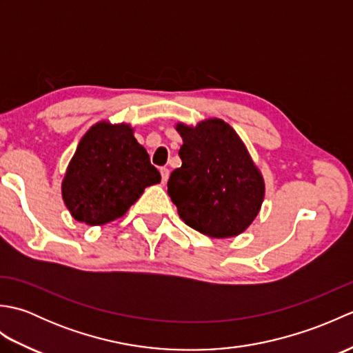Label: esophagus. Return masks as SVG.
Here are the masks:
<instances>
[{
	"label": "esophagus",
	"instance_id": "34e87169",
	"mask_svg": "<svg viewBox=\"0 0 353 353\" xmlns=\"http://www.w3.org/2000/svg\"><path fill=\"white\" fill-rule=\"evenodd\" d=\"M161 176H162V183H167L168 176H170V170L162 167V168H161Z\"/></svg>",
	"mask_w": 353,
	"mask_h": 353
}]
</instances>
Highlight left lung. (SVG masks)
<instances>
[{
    "label": "left lung",
    "instance_id": "obj_1",
    "mask_svg": "<svg viewBox=\"0 0 353 353\" xmlns=\"http://www.w3.org/2000/svg\"><path fill=\"white\" fill-rule=\"evenodd\" d=\"M183 139L182 167L168 179V196L190 228L211 238H232L259 214L265 183L238 133L220 118L176 124Z\"/></svg>",
    "mask_w": 353,
    "mask_h": 353
}]
</instances>
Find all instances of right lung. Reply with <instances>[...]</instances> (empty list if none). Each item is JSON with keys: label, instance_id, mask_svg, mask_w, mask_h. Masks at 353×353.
Wrapping results in <instances>:
<instances>
[{"label": "right lung", "instance_id": "1", "mask_svg": "<svg viewBox=\"0 0 353 353\" xmlns=\"http://www.w3.org/2000/svg\"><path fill=\"white\" fill-rule=\"evenodd\" d=\"M130 124L99 121L80 139L62 181L72 219L103 226L129 211L147 186L161 182Z\"/></svg>", "mask_w": 353, "mask_h": 353}]
</instances>
